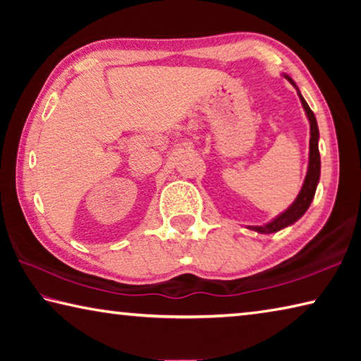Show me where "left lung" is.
<instances>
[{
  "instance_id": "8db88e82",
  "label": "left lung",
  "mask_w": 361,
  "mask_h": 361,
  "mask_svg": "<svg viewBox=\"0 0 361 361\" xmlns=\"http://www.w3.org/2000/svg\"><path fill=\"white\" fill-rule=\"evenodd\" d=\"M288 81L295 85L293 79L285 76ZM299 94V92H298ZM299 99H301L302 106L305 109V114H307L309 122H310V143H309V169H307V175H305L304 185L301 188V192L296 197L295 202L290 207L288 210L283 212L282 215L277 216L274 221L267 223L264 226H250V229H253L256 232H261V234H272V232H277L280 229L286 228V226L293 224L301 218L305 210L309 209L310 202H312L314 195H315V189L317 185H319V178H320V152H319V127H317V119L315 114L312 113V109L309 108L307 102L302 99V95L299 94Z\"/></svg>"
}]
</instances>
